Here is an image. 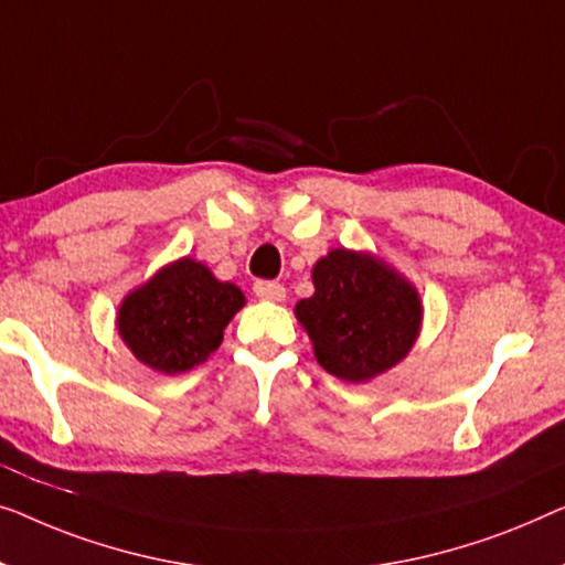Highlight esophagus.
Listing matches in <instances>:
<instances>
[{
	"mask_svg": "<svg viewBox=\"0 0 565 565\" xmlns=\"http://www.w3.org/2000/svg\"><path fill=\"white\" fill-rule=\"evenodd\" d=\"M253 291H256L258 299H266V301H284L286 299V289L279 281H256Z\"/></svg>",
	"mask_w": 565,
	"mask_h": 565,
	"instance_id": "34e87169",
	"label": "esophagus"
}]
</instances>
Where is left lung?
<instances>
[{
	"instance_id": "1",
	"label": "left lung",
	"mask_w": 565,
	"mask_h": 565,
	"mask_svg": "<svg viewBox=\"0 0 565 565\" xmlns=\"http://www.w3.org/2000/svg\"><path fill=\"white\" fill-rule=\"evenodd\" d=\"M312 284L294 315L324 371L365 384L407 359L423 330V299L407 276L376 253L332 248L312 266Z\"/></svg>"
}]
</instances>
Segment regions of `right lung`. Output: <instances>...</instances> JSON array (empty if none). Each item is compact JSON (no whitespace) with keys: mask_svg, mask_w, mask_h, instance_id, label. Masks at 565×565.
<instances>
[{"mask_svg":"<svg viewBox=\"0 0 565 565\" xmlns=\"http://www.w3.org/2000/svg\"><path fill=\"white\" fill-rule=\"evenodd\" d=\"M243 307L241 286L220 281L210 266L184 256L127 294L117 307V332L142 365L177 376L217 351Z\"/></svg>","mask_w":565,"mask_h":565,"instance_id":"right-lung-1","label":"right lung"}]
</instances>
